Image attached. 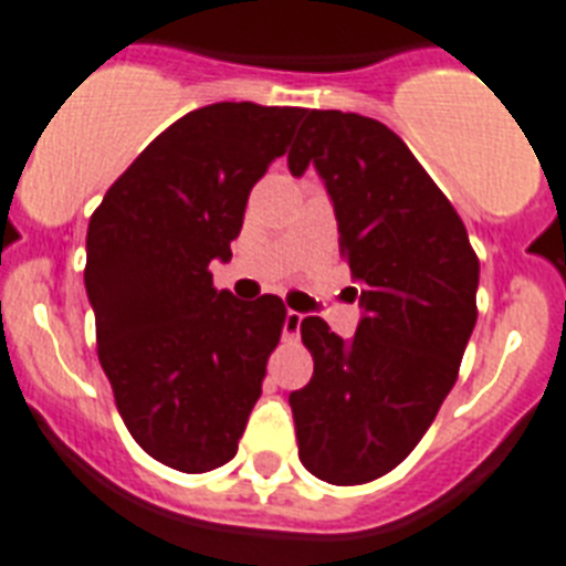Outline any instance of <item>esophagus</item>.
Returning <instances> with one entry per match:
<instances>
[{"mask_svg":"<svg viewBox=\"0 0 566 566\" xmlns=\"http://www.w3.org/2000/svg\"><path fill=\"white\" fill-rule=\"evenodd\" d=\"M301 324H303V312L286 310V321H283V333H286L289 338H294V335L301 333Z\"/></svg>","mask_w":566,"mask_h":566,"instance_id":"obj_1","label":"esophagus"}]
</instances>
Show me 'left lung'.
I'll use <instances>...</instances> for the list:
<instances>
[{
	"label": "left lung",
	"mask_w": 566,
	"mask_h": 566,
	"mask_svg": "<svg viewBox=\"0 0 566 566\" xmlns=\"http://www.w3.org/2000/svg\"><path fill=\"white\" fill-rule=\"evenodd\" d=\"M310 165L333 202L361 321L344 340L324 317H303L315 373L289 405L306 471L358 485L394 471L451 394L478 324L480 263L454 205L381 120L306 112L289 170Z\"/></svg>",
	"instance_id": "1"
}]
</instances>
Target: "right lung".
<instances>
[{
    "instance_id": "right-lung-1",
    "label": "right lung",
    "mask_w": 566,
    "mask_h": 566,
    "mask_svg": "<svg viewBox=\"0 0 566 566\" xmlns=\"http://www.w3.org/2000/svg\"><path fill=\"white\" fill-rule=\"evenodd\" d=\"M303 109L210 104L126 167L88 219L86 294L97 358L126 431L153 460L202 474L233 460L286 306L213 289L245 202Z\"/></svg>"
}]
</instances>
